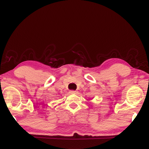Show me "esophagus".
<instances>
[{
  "mask_svg": "<svg viewBox=\"0 0 149 149\" xmlns=\"http://www.w3.org/2000/svg\"><path fill=\"white\" fill-rule=\"evenodd\" d=\"M70 93L71 94H76L77 92H76V91H73V90H71V91H70Z\"/></svg>",
  "mask_w": 149,
  "mask_h": 149,
  "instance_id": "obj_1",
  "label": "esophagus"
}]
</instances>
